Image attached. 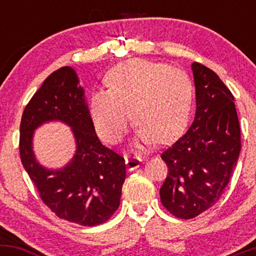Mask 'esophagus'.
<instances>
[{
    "mask_svg": "<svg viewBox=\"0 0 256 256\" xmlns=\"http://www.w3.org/2000/svg\"><path fill=\"white\" fill-rule=\"evenodd\" d=\"M126 167H128V171H134L137 167H140V162H142V158L140 156H126Z\"/></svg>",
    "mask_w": 256,
    "mask_h": 256,
    "instance_id": "esophagus-1",
    "label": "esophagus"
}]
</instances>
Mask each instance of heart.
<instances>
[{
	"instance_id": "b5f03b06",
	"label": "heart",
	"mask_w": 256,
	"mask_h": 256,
	"mask_svg": "<svg viewBox=\"0 0 256 256\" xmlns=\"http://www.w3.org/2000/svg\"><path fill=\"white\" fill-rule=\"evenodd\" d=\"M108 90L90 100V116L102 140L116 143L132 119L137 144L167 143L183 132L192 100V82L184 71L164 64L134 58L107 74Z\"/></svg>"
}]
</instances>
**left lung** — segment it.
<instances>
[{
    "label": "left lung",
    "instance_id": "obj_1",
    "mask_svg": "<svg viewBox=\"0 0 256 256\" xmlns=\"http://www.w3.org/2000/svg\"><path fill=\"white\" fill-rule=\"evenodd\" d=\"M196 113L192 126L161 154L168 167L161 204L172 216L192 219L225 192L240 152L234 95L216 72L192 64Z\"/></svg>",
    "mask_w": 256,
    "mask_h": 256
}]
</instances>
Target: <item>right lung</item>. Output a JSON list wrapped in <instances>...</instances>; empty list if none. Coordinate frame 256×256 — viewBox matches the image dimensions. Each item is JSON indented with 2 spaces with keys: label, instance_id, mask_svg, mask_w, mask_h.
Masks as SVG:
<instances>
[{
  "label": "right lung",
  "instance_id": "1",
  "mask_svg": "<svg viewBox=\"0 0 256 256\" xmlns=\"http://www.w3.org/2000/svg\"><path fill=\"white\" fill-rule=\"evenodd\" d=\"M68 66L52 72L26 104L20 122V158L43 204L60 219L83 226L104 224L120 204L125 160L100 142L84 90ZM61 120L72 128L78 150L68 166L50 172L36 161L33 130L43 122Z\"/></svg>",
  "mask_w": 256,
  "mask_h": 256
}]
</instances>
